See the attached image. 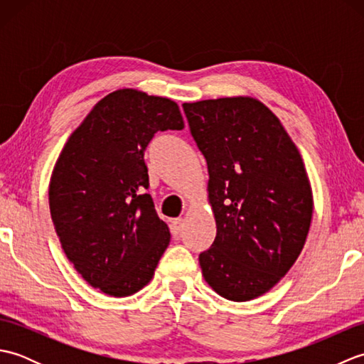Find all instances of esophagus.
<instances>
[{"mask_svg": "<svg viewBox=\"0 0 364 364\" xmlns=\"http://www.w3.org/2000/svg\"><path fill=\"white\" fill-rule=\"evenodd\" d=\"M183 225H184V220H183V219H175V220L172 222V225H170V230H172V235H173V236L180 235L181 230H183Z\"/></svg>", "mask_w": 364, "mask_h": 364, "instance_id": "obj_1", "label": "esophagus"}]
</instances>
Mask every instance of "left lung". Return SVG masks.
<instances>
[{"label":"left lung","instance_id":"8db88e82","mask_svg":"<svg viewBox=\"0 0 364 364\" xmlns=\"http://www.w3.org/2000/svg\"><path fill=\"white\" fill-rule=\"evenodd\" d=\"M208 164L218 235L198 261L206 283L233 301L259 297L304 249L313 194L297 146L275 114L250 97L184 103Z\"/></svg>","mask_w":364,"mask_h":364}]
</instances>
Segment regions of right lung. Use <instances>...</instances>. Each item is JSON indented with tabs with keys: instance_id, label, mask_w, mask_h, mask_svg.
Listing matches in <instances>:
<instances>
[{
	"instance_id": "1",
	"label": "right lung",
	"mask_w": 364,
	"mask_h": 364,
	"mask_svg": "<svg viewBox=\"0 0 364 364\" xmlns=\"http://www.w3.org/2000/svg\"><path fill=\"white\" fill-rule=\"evenodd\" d=\"M172 100L120 89L68 137L50 181L64 253L92 288L127 297L151 280L170 242L149 189L144 151L158 131L183 129Z\"/></svg>"
}]
</instances>
